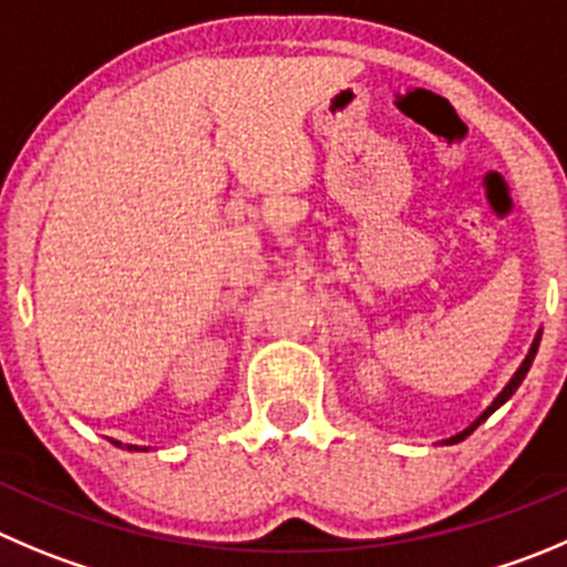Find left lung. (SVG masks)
<instances>
[{
    "label": "left lung",
    "instance_id": "8db88e82",
    "mask_svg": "<svg viewBox=\"0 0 567 567\" xmlns=\"http://www.w3.org/2000/svg\"><path fill=\"white\" fill-rule=\"evenodd\" d=\"M540 337H543V328H537L535 339H532V348H529V353H526V359H523V361H520V368H517V370H515V375H512V379H509V381H506V386H504V390H501V392H498V395H495V398H493V403H489V406H487V409H484V412H482V414H478V417H476V420H473V423H471V425H467V429H462V431H460V434L449 436V440H442V445H456V442H462V440H465V436H471V434H473V431H476V429H478V425H482V423H484V420H487V417H489V414H493V412H495V409H501V406H504V403H506V401H509V398H512V395H515V390H517V386H520V384H523V379H526V373H529V368H532V361H535V355H537V348H540Z\"/></svg>",
    "mask_w": 567,
    "mask_h": 567
}]
</instances>
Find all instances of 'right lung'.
<instances>
[{"mask_svg":"<svg viewBox=\"0 0 567 567\" xmlns=\"http://www.w3.org/2000/svg\"><path fill=\"white\" fill-rule=\"evenodd\" d=\"M113 442V445H116V449H122V442H116V440H111ZM127 449H131V451H142V449H138V445H127Z\"/></svg>","mask_w":567,"mask_h":567,"instance_id":"obj_1","label":"right lung"}]
</instances>
